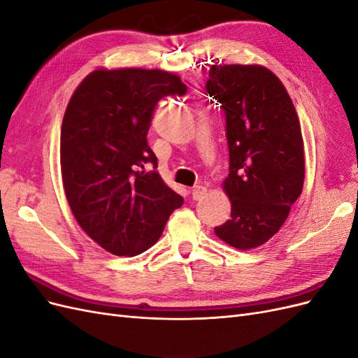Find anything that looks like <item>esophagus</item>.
I'll list each match as a JSON object with an SVG mask.
<instances>
[{
    "instance_id": "esophagus-1",
    "label": "esophagus",
    "mask_w": 358,
    "mask_h": 358,
    "mask_svg": "<svg viewBox=\"0 0 358 358\" xmlns=\"http://www.w3.org/2000/svg\"><path fill=\"white\" fill-rule=\"evenodd\" d=\"M206 192H208V188L203 187V185H196L191 191L194 200H201L206 196Z\"/></svg>"
}]
</instances>
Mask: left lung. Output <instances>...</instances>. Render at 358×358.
<instances>
[{"instance_id": "obj_1", "label": "left lung", "mask_w": 358, "mask_h": 358, "mask_svg": "<svg viewBox=\"0 0 358 358\" xmlns=\"http://www.w3.org/2000/svg\"><path fill=\"white\" fill-rule=\"evenodd\" d=\"M204 92L225 115L230 152L224 189L231 218L215 227V234L246 251L279 231L301 194L300 122L282 82L262 66H212Z\"/></svg>"}]
</instances>
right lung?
Instances as JSON below:
<instances>
[{
    "instance_id": "right-lung-1",
    "label": "right lung",
    "mask_w": 358,
    "mask_h": 358,
    "mask_svg": "<svg viewBox=\"0 0 358 358\" xmlns=\"http://www.w3.org/2000/svg\"><path fill=\"white\" fill-rule=\"evenodd\" d=\"M185 92L176 74L143 69L96 70L74 91L61 128L62 183L76 221L106 251L145 252L183 204L146 136L162 96Z\"/></svg>"
}]
</instances>
